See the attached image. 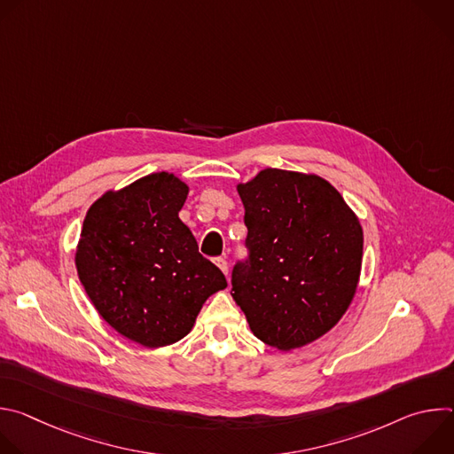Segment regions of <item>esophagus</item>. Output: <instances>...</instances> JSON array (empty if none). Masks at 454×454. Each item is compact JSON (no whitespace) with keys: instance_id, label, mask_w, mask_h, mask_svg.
I'll use <instances>...</instances> for the list:
<instances>
[{"instance_id":"1","label":"esophagus","mask_w":454,"mask_h":454,"mask_svg":"<svg viewBox=\"0 0 454 454\" xmlns=\"http://www.w3.org/2000/svg\"><path fill=\"white\" fill-rule=\"evenodd\" d=\"M214 262H215V264H217V268H219V270H221V271H223V273L228 277V262H226V258H223V256H217Z\"/></svg>"}]
</instances>
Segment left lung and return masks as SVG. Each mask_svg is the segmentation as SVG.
Listing matches in <instances>:
<instances>
[{
    "instance_id": "obj_1",
    "label": "left lung",
    "mask_w": 454,
    "mask_h": 454,
    "mask_svg": "<svg viewBox=\"0 0 454 454\" xmlns=\"http://www.w3.org/2000/svg\"><path fill=\"white\" fill-rule=\"evenodd\" d=\"M237 190L247 258L233 266L231 296L258 340L303 347L329 333L356 294L361 224L319 176L266 168Z\"/></svg>"
}]
</instances>
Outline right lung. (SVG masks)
Wrapping results in <instances>:
<instances>
[{
	"mask_svg": "<svg viewBox=\"0 0 454 454\" xmlns=\"http://www.w3.org/2000/svg\"><path fill=\"white\" fill-rule=\"evenodd\" d=\"M188 186L168 172L107 192L86 214L75 264L98 314L144 347L184 338L207 298L228 286L179 210Z\"/></svg>",
	"mask_w": 454,
	"mask_h": 454,
	"instance_id": "obj_1",
	"label": "right lung"
}]
</instances>
